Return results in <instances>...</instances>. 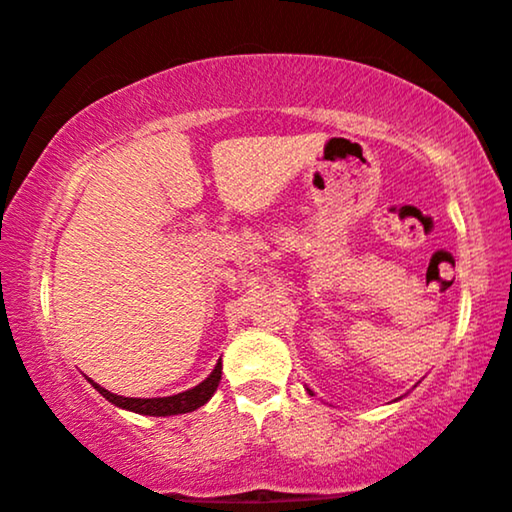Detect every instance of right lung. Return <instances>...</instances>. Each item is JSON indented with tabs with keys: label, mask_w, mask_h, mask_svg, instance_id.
Instances as JSON below:
<instances>
[{
	"label": "right lung",
	"mask_w": 512,
	"mask_h": 512,
	"mask_svg": "<svg viewBox=\"0 0 512 512\" xmlns=\"http://www.w3.org/2000/svg\"><path fill=\"white\" fill-rule=\"evenodd\" d=\"M97 391L102 393L109 403L116 405V408L138 412V415H150V417H169V415H183V412H193L197 408L207 403L209 398L214 396L217 391L219 381H221V360L217 362V367L212 369V374L197 384L195 389H188L183 393H176V396H166V398H126V396H116V393L102 389L100 384L88 379Z\"/></svg>",
	"instance_id": "right-lung-1"
}]
</instances>
